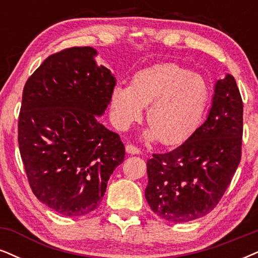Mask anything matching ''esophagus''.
I'll list each match as a JSON object with an SVG mask.
<instances>
[{"label":"esophagus","instance_id":"34e87169","mask_svg":"<svg viewBox=\"0 0 258 258\" xmlns=\"http://www.w3.org/2000/svg\"><path fill=\"white\" fill-rule=\"evenodd\" d=\"M126 152L127 153H131V155H139V153H142V150L137 148L135 145H127L126 146Z\"/></svg>","mask_w":258,"mask_h":258}]
</instances>
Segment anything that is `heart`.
Listing matches in <instances>:
<instances>
[{"mask_svg":"<svg viewBox=\"0 0 258 258\" xmlns=\"http://www.w3.org/2000/svg\"><path fill=\"white\" fill-rule=\"evenodd\" d=\"M210 97V83L201 74L177 64H159L138 71L132 86L115 84L110 93V110L114 125L127 130L142 119L148 107L150 127L145 138L176 145L197 131Z\"/></svg>","mask_w":258,"mask_h":258,"instance_id":"heart-1","label":"heart"}]
</instances>
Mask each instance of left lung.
<instances>
[{"mask_svg":"<svg viewBox=\"0 0 258 258\" xmlns=\"http://www.w3.org/2000/svg\"><path fill=\"white\" fill-rule=\"evenodd\" d=\"M243 101L232 75L217 81L207 119L183 144L146 163L145 198L153 213L187 223L213 210L242 157Z\"/></svg>","mask_w":258,"mask_h":258,"instance_id":"1","label":"left lung"}]
</instances>
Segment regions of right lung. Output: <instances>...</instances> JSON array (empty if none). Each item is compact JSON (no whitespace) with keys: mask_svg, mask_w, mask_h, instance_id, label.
<instances>
[{"mask_svg":"<svg viewBox=\"0 0 258 258\" xmlns=\"http://www.w3.org/2000/svg\"><path fill=\"white\" fill-rule=\"evenodd\" d=\"M96 56L89 46L51 54L22 93L18 140L29 185L42 204L67 217L96 210L125 158L118 133L97 121L116 80Z\"/></svg>","mask_w":258,"mask_h":258,"instance_id":"right-lung-1","label":"right lung"}]
</instances>
